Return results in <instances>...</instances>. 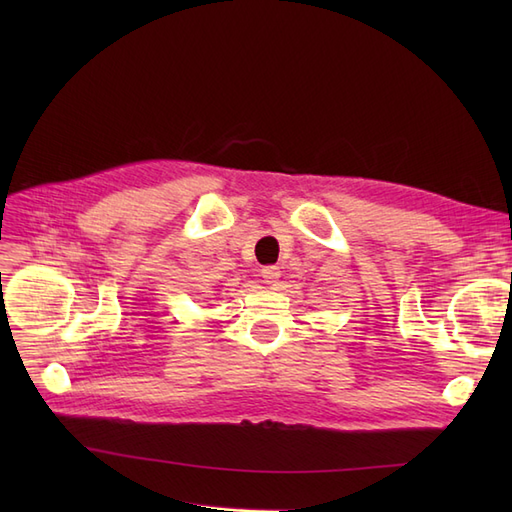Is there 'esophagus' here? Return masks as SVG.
Masks as SVG:
<instances>
[{
	"instance_id": "esophagus-1",
	"label": "esophagus",
	"mask_w": 512,
	"mask_h": 512,
	"mask_svg": "<svg viewBox=\"0 0 512 512\" xmlns=\"http://www.w3.org/2000/svg\"><path fill=\"white\" fill-rule=\"evenodd\" d=\"M260 275H262V280H265L267 284H273V282L280 280L282 271H280V267L269 265V267H262V269H260Z\"/></svg>"
}]
</instances>
